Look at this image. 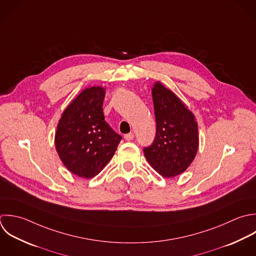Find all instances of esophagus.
I'll return each instance as SVG.
<instances>
[{
  "label": "esophagus",
  "instance_id": "esophagus-1",
  "mask_svg": "<svg viewBox=\"0 0 256 256\" xmlns=\"http://www.w3.org/2000/svg\"><path fill=\"white\" fill-rule=\"evenodd\" d=\"M134 134H132V132H130V134H124V140H128V142H130V140H134Z\"/></svg>",
  "mask_w": 256,
  "mask_h": 256
}]
</instances>
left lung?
Wrapping results in <instances>:
<instances>
[{
	"instance_id": "obj_1",
	"label": "left lung",
	"mask_w": 256,
	"mask_h": 256,
	"mask_svg": "<svg viewBox=\"0 0 256 256\" xmlns=\"http://www.w3.org/2000/svg\"><path fill=\"white\" fill-rule=\"evenodd\" d=\"M156 122L154 142L144 148V156L164 178L176 176L190 166L198 148L194 114L176 94L156 82L152 90Z\"/></svg>"
}]
</instances>
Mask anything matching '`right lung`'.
I'll list each match as a JSON object with an SVG mask.
<instances>
[{"label": "right lung", "instance_id": "obj_1", "mask_svg": "<svg viewBox=\"0 0 256 256\" xmlns=\"http://www.w3.org/2000/svg\"><path fill=\"white\" fill-rule=\"evenodd\" d=\"M104 88L84 90L64 110L54 136V146L64 166L74 174L92 178L114 156L122 140L104 120Z\"/></svg>", "mask_w": 256, "mask_h": 256}]
</instances>
